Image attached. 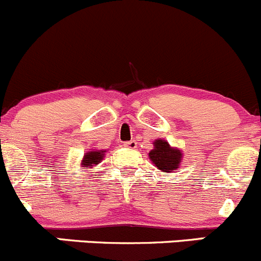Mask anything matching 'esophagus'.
Segmentation results:
<instances>
[{
  "label": "esophagus",
  "mask_w": 261,
  "mask_h": 261,
  "mask_svg": "<svg viewBox=\"0 0 261 261\" xmlns=\"http://www.w3.org/2000/svg\"><path fill=\"white\" fill-rule=\"evenodd\" d=\"M123 145H125L126 148H128V149H135L136 146H138V144H136L135 140H130V141H126Z\"/></svg>",
  "instance_id": "1"
}]
</instances>
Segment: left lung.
<instances>
[{"label":"left lung","mask_w":261,"mask_h":261,"mask_svg":"<svg viewBox=\"0 0 261 261\" xmlns=\"http://www.w3.org/2000/svg\"><path fill=\"white\" fill-rule=\"evenodd\" d=\"M182 153L169 146L166 140L154 141V149L149 153V158L163 172H172L178 168Z\"/></svg>","instance_id":"left-lung-1"}]
</instances>
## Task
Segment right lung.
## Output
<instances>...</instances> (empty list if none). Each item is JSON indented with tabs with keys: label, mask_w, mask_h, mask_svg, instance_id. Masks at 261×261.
I'll use <instances>...</instances> for the list:
<instances>
[{
	"label": "right lung",
	"mask_w": 261,
	"mask_h": 261,
	"mask_svg": "<svg viewBox=\"0 0 261 261\" xmlns=\"http://www.w3.org/2000/svg\"><path fill=\"white\" fill-rule=\"evenodd\" d=\"M105 151L106 150H93V151H88L87 154L84 155L82 162V166L87 167V168H92L93 166L95 164L100 163V161L105 156Z\"/></svg>",
	"instance_id": "1"
}]
</instances>
